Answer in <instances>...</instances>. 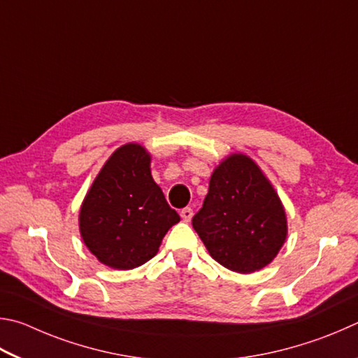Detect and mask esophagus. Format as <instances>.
Here are the masks:
<instances>
[{
    "instance_id": "esophagus-1",
    "label": "esophagus",
    "mask_w": 358,
    "mask_h": 358,
    "mask_svg": "<svg viewBox=\"0 0 358 358\" xmlns=\"http://www.w3.org/2000/svg\"><path fill=\"white\" fill-rule=\"evenodd\" d=\"M180 217H182L184 222H190L192 217H193V209L192 208H184L180 210Z\"/></svg>"
}]
</instances>
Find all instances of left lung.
Returning a JSON list of instances; mask_svg holds the SVG:
<instances>
[{
	"label": "left lung",
	"instance_id": "obj_1",
	"mask_svg": "<svg viewBox=\"0 0 358 358\" xmlns=\"http://www.w3.org/2000/svg\"><path fill=\"white\" fill-rule=\"evenodd\" d=\"M192 224L212 258L239 273L266 267L285 243L286 214L258 165L233 154L212 173Z\"/></svg>",
	"mask_w": 358,
	"mask_h": 358
}]
</instances>
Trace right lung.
Returning a JSON list of instances; mask_svg holds the SVG:
<instances>
[{"instance_id": "obj_1", "label": "right lung", "mask_w": 358, "mask_h": 358, "mask_svg": "<svg viewBox=\"0 0 358 358\" xmlns=\"http://www.w3.org/2000/svg\"><path fill=\"white\" fill-rule=\"evenodd\" d=\"M149 166L150 157L140 144L121 146L100 169L81 206V237L105 266L129 271L148 262L180 220Z\"/></svg>"}]
</instances>
